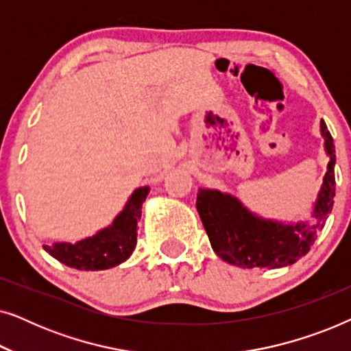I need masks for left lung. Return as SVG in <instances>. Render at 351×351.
I'll list each match as a JSON object with an SVG mask.
<instances>
[{"mask_svg":"<svg viewBox=\"0 0 351 351\" xmlns=\"http://www.w3.org/2000/svg\"><path fill=\"white\" fill-rule=\"evenodd\" d=\"M319 129L329 162L310 219L297 223L263 219L237 196L214 189L198 190L196 209L210 246L223 262L239 268H281L292 265L310 251L332 210L335 196L334 141L323 119Z\"/></svg>","mask_w":351,"mask_h":351,"instance_id":"left-lung-1","label":"left lung"}]
</instances>
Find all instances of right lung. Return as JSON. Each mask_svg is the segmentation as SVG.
Masks as SVG:
<instances>
[{"label":"right lung","mask_w":351,"mask_h":351,"mask_svg":"<svg viewBox=\"0 0 351 351\" xmlns=\"http://www.w3.org/2000/svg\"><path fill=\"white\" fill-rule=\"evenodd\" d=\"M150 193V186H138L132 191L121 213L113 222L93 237L76 243H54L51 246L43 244L57 261L66 267L84 271H97L113 268L131 257L137 244V222L142 215V204Z\"/></svg>","instance_id":"1"}]
</instances>
